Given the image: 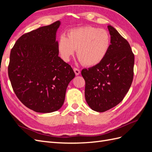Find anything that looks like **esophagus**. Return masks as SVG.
Masks as SVG:
<instances>
[{
	"instance_id": "1",
	"label": "esophagus",
	"mask_w": 152,
	"mask_h": 152,
	"mask_svg": "<svg viewBox=\"0 0 152 152\" xmlns=\"http://www.w3.org/2000/svg\"><path fill=\"white\" fill-rule=\"evenodd\" d=\"M73 71H74L76 75H79L80 74V70H79V69H78L77 68H73Z\"/></svg>"
}]
</instances>
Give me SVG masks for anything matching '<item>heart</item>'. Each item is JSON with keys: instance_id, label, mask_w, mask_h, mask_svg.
Listing matches in <instances>:
<instances>
[{"instance_id": "heart-1", "label": "heart", "mask_w": 152, "mask_h": 152, "mask_svg": "<svg viewBox=\"0 0 152 152\" xmlns=\"http://www.w3.org/2000/svg\"><path fill=\"white\" fill-rule=\"evenodd\" d=\"M111 45L108 32L92 26H85L68 31L67 37L61 35L58 42V51L68 61L77 50L79 60L87 66L99 64L107 56Z\"/></svg>"}]
</instances>
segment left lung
I'll return each mask as SVG.
<instances>
[{
    "label": "left lung",
    "instance_id": "8db88e82",
    "mask_svg": "<svg viewBox=\"0 0 152 152\" xmlns=\"http://www.w3.org/2000/svg\"><path fill=\"white\" fill-rule=\"evenodd\" d=\"M111 45L98 65L83 69L85 98L90 108L103 112L115 107L127 93L134 76V55L127 41L111 25L108 26Z\"/></svg>",
    "mask_w": 152,
    "mask_h": 152
}]
</instances>
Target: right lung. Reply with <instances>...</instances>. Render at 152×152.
Segmentation results:
<instances>
[{"label": "right lung", "mask_w": 152, "mask_h": 152, "mask_svg": "<svg viewBox=\"0 0 152 152\" xmlns=\"http://www.w3.org/2000/svg\"><path fill=\"white\" fill-rule=\"evenodd\" d=\"M61 23L21 36L11 50L8 75L14 92L27 108L39 113L57 111L75 73L58 56L56 35Z\"/></svg>", "instance_id": "obj_1"}]
</instances>
